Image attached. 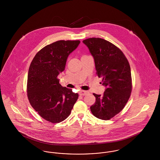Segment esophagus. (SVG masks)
I'll return each mask as SVG.
<instances>
[{
	"mask_svg": "<svg viewBox=\"0 0 160 160\" xmlns=\"http://www.w3.org/2000/svg\"><path fill=\"white\" fill-rule=\"evenodd\" d=\"M88 93H89V92L87 91H80L79 92V95H86L88 94Z\"/></svg>",
	"mask_w": 160,
	"mask_h": 160,
	"instance_id": "34e87169",
	"label": "esophagus"
}]
</instances>
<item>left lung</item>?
I'll return each mask as SVG.
<instances>
[{
  "label": "left lung",
  "instance_id": "8db88e82",
  "mask_svg": "<svg viewBox=\"0 0 160 160\" xmlns=\"http://www.w3.org/2000/svg\"><path fill=\"white\" fill-rule=\"evenodd\" d=\"M82 42L94 58L97 75L102 77V85L106 87L103 95L93 93L96 101L91 111L98 119H110L124 108L131 96L129 62L118 47L103 39L93 38Z\"/></svg>",
  "mask_w": 160,
  "mask_h": 160
}]
</instances>
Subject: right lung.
Wrapping results in <instances>:
<instances>
[{
    "label": "right lung",
    "instance_id": "1",
    "mask_svg": "<svg viewBox=\"0 0 160 160\" xmlns=\"http://www.w3.org/2000/svg\"><path fill=\"white\" fill-rule=\"evenodd\" d=\"M80 41H58L40 50L32 60L28 74L29 103L42 118L52 123L64 121L71 113L78 94L59 83L58 75L65 68L69 55Z\"/></svg>",
    "mask_w": 160,
    "mask_h": 160
}]
</instances>
